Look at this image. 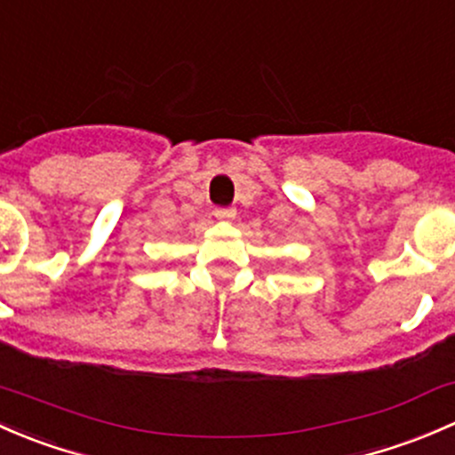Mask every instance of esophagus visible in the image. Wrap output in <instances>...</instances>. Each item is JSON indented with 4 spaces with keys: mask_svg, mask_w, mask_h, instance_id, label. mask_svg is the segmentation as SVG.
Listing matches in <instances>:
<instances>
[{
    "mask_svg": "<svg viewBox=\"0 0 455 455\" xmlns=\"http://www.w3.org/2000/svg\"><path fill=\"white\" fill-rule=\"evenodd\" d=\"M214 217L226 219V221H228V219L236 217V210H234V208H217V210H214Z\"/></svg>",
    "mask_w": 455,
    "mask_h": 455,
    "instance_id": "obj_1",
    "label": "esophagus"
}]
</instances>
